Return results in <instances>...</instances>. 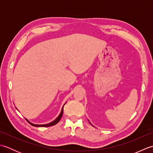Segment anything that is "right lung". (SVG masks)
Returning a JSON list of instances; mask_svg holds the SVG:
<instances>
[{"label":"right lung","mask_w":153,"mask_h":153,"mask_svg":"<svg viewBox=\"0 0 153 153\" xmlns=\"http://www.w3.org/2000/svg\"><path fill=\"white\" fill-rule=\"evenodd\" d=\"M66 105V103H65L64 105V106H62V110H61V112H60V114L58 115V116L57 117V118H56V119H55L54 120H53V122H51L48 123H47V124H35V123H33L30 122V121H29V120H28L27 119L25 118V120H26L29 123H30L31 126H35V127H48V126H54V125H55V124H56V123H57L58 122L60 121V119H61V118H62V116L63 112H64V110H63V108H64V105Z\"/></svg>","instance_id":"obj_1"}]
</instances>
